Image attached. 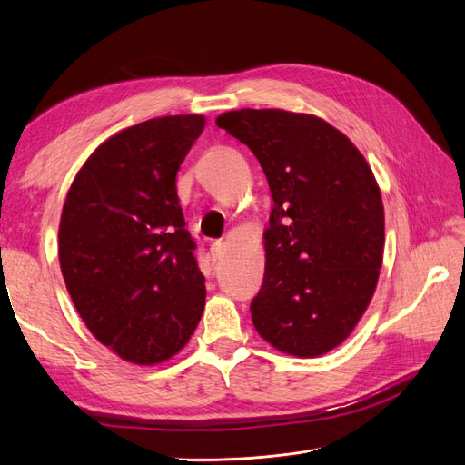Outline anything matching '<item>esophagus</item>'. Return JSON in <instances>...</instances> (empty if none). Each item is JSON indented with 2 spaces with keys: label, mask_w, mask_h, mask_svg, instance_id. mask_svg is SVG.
I'll return each instance as SVG.
<instances>
[{
  "label": "esophagus",
  "mask_w": 465,
  "mask_h": 465,
  "mask_svg": "<svg viewBox=\"0 0 465 465\" xmlns=\"http://www.w3.org/2000/svg\"><path fill=\"white\" fill-rule=\"evenodd\" d=\"M223 250H224V244L221 242V241H217V242H213L211 244V248H209V252H211V260H219L221 256H223Z\"/></svg>",
  "instance_id": "obj_1"
}]
</instances>
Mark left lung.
Listing matches in <instances>:
<instances>
[{
    "label": "left lung",
    "instance_id": "left-lung-1",
    "mask_svg": "<svg viewBox=\"0 0 465 465\" xmlns=\"http://www.w3.org/2000/svg\"><path fill=\"white\" fill-rule=\"evenodd\" d=\"M215 124L256 154L273 198L254 328L281 353H328L355 330L382 267L384 205L371 166L311 114L242 108Z\"/></svg>",
    "mask_w": 465,
    "mask_h": 465
}]
</instances>
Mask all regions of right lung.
<instances>
[{
	"mask_svg": "<svg viewBox=\"0 0 465 465\" xmlns=\"http://www.w3.org/2000/svg\"><path fill=\"white\" fill-rule=\"evenodd\" d=\"M205 118L142 122L96 147L62 211L60 267L85 326L134 364L168 361L205 306L176 173Z\"/></svg>",
	"mask_w": 465,
	"mask_h": 465,
	"instance_id": "right-lung-1",
	"label": "right lung"
}]
</instances>
